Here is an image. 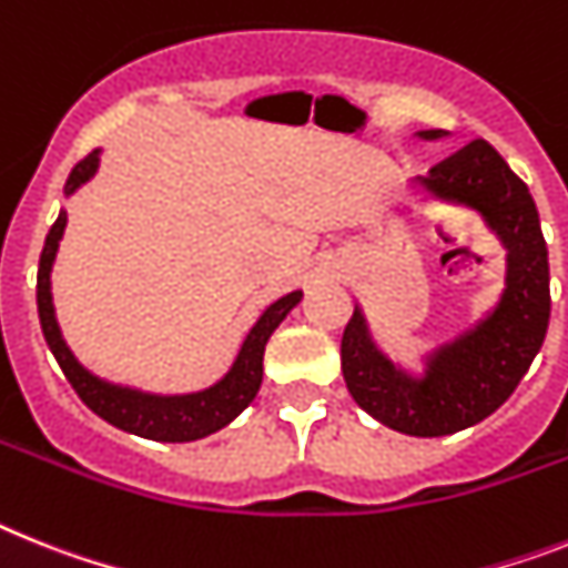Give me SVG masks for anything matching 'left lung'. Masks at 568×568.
Returning <instances> with one entry per match:
<instances>
[{
  "instance_id": "left-lung-1",
  "label": "left lung",
  "mask_w": 568,
  "mask_h": 568,
  "mask_svg": "<svg viewBox=\"0 0 568 568\" xmlns=\"http://www.w3.org/2000/svg\"><path fill=\"white\" fill-rule=\"evenodd\" d=\"M447 135L418 132L424 141ZM442 202L468 204L508 247V274L497 308L470 332L438 346L427 373L413 378L369 337L355 308L343 328L341 369L357 407L407 436H450L503 407L540 352L549 328V247L526 181L488 141H470L418 179Z\"/></svg>"
}]
</instances>
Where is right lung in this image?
I'll list each match as a JSON object with an SVG mask.
<instances>
[{"label":"right lung","mask_w":568,"mask_h":568,"mask_svg":"<svg viewBox=\"0 0 568 568\" xmlns=\"http://www.w3.org/2000/svg\"><path fill=\"white\" fill-rule=\"evenodd\" d=\"M100 150L89 152L80 164H74L69 181H65V195H71L80 184L92 179L98 173ZM65 231V211H60L57 222L51 225L49 236H45V247L40 256V271H37V308H40V326L49 349L54 352L57 364L80 395V402L85 407L98 413L103 422L114 424L126 433L135 436L152 438V442H195V438L211 436V433L222 430L225 424L240 416L247 404L254 402L262 384V355H265V343L274 335V328L285 321V314L292 312L300 303L303 292H292L271 303L256 326L247 332L245 343H242L240 355L233 361L231 373L222 381H216L213 387L202 389V393L187 395H152L141 393V389L118 387L109 381H100L89 369L78 364V357L71 355L65 346L60 326L54 317V303H51V265H54L57 247L63 240Z\"/></svg>","instance_id":"1"}]
</instances>
